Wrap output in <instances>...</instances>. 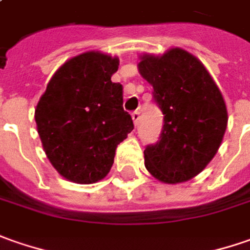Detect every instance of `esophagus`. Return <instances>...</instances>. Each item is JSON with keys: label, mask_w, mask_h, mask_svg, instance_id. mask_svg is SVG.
I'll return each instance as SVG.
<instances>
[{"label": "esophagus", "mask_w": 250, "mask_h": 250, "mask_svg": "<svg viewBox=\"0 0 250 250\" xmlns=\"http://www.w3.org/2000/svg\"><path fill=\"white\" fill-rule=\"evenodd\" d=\"M133 120H134V125H137L138 123H140V119H141V110H135V112H133Z\"/></svg>", "instance_id": "esophagus-1"}]
</instances>
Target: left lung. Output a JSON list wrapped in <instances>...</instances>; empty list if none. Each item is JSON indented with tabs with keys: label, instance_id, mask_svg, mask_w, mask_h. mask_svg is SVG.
<instances>
[{
	"label": "left lung",
	"instance_id": "1",
	"mask_svg": "<svg viewBox=\"0 0 250 250\" xmlns=\"http://www.w3.org/2000/svg\"><path fill=\"white\" fill-rule=\"evenodd\" d=\"M138 67L163 113L159 140L144 151L145 167L167 184L188 181L208 166L223 141L228 120L223 95L205 66L180 48L144 55Z\"/></svg>",
	"mask_w": 250,
	"mask_h": 250
}]
</instances>
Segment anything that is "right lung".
Here are the masks:
<instances>
[{"instance_id":"obj_1","label":"right lung","mask_w":250,"mask_h":250,"mask_svg":"<svg viewBox=\"0 0 250 250\" xmlns=\"http://www.w3.org/2000/svg\"><path fill=\"white\" fill-rule=\"evenodd\" d=\"M119 59L85 52L52 76L36 109L47 158L56 171L77 184L102 180L117 145L134 128L123 109V85L110 80Z\"/></svg>"}]
</instances>
